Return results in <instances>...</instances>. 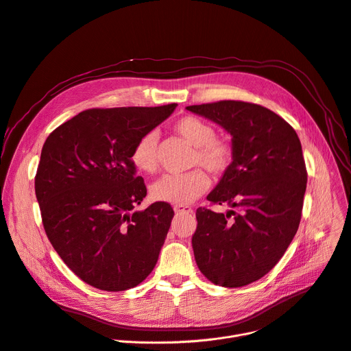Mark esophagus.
<instances>
[{"mask_svg": "<svg viewBox=\"0 0 351 351\" xmlns=\"http://www.w3.org/2000/svg\"><path fill=\"white\" fill-rule=\"evenodd\" d=\"M173 210L176 214H192L193 213L192 207H187V206H175Z\"/></svg>", "mask_w": 351, "mask_h": 351, "instance_id": "34e87169", "label": "esophagus"}]
</instances>
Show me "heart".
<instances>
[{
	"instance_id": "1",
	"label": "heart",
	"mask_w": 351,
	"mask_h": 351,
	"mask_svg": "<svg viewBox=\"0 0 351 351\" xmlns=\"http://www.w3.org/2000/svg\"><path fill=\"white\" fill-rule=\"evenodd\" d=\"M173 130L196 148L193 165H202L213 173L226 172L234 158V148L228 140L215 138L214 127L195 116H184L175 121ZM158 134L145 133L134 144L130 159L133 165L145 173H152L158 168L156 158ZM210 178L202 169L183 175H165L151 186L155 200L184 206L193 203L210 187Z\"/></svg>"
}]
</instances>
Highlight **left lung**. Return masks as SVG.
<instances>
[{
    "label": "left lung",
    "mask_w": 351,
    "mask_h": 351,
    "mask_svg": "<svg viewBox=\"0 0 351 351\" xmlns=\"http://www.w3.org/2000/svg\"><path fill=\"white\" fill-rule=\"evenodd\" d=\"M186 109L221 125L234 148L230 168L207 200L237 211L197 208L196 263L217 285H247L277 265L297 234L306 189L300 138L261 105L221 101Z\"/></svg>",
    "instance_id": "8db88e82"
}]
</instances>
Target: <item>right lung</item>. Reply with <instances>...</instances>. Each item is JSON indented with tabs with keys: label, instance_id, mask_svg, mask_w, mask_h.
<instances>
[{
	"label": "right lung",
	"instance_id": "add662e5",
	"mask_svg": "<svg viewBox=\"0 0 351 351\" xmlns=\"http://www.w3.org/2000/svg\"><path fill=\"white\" fill-rule=\"evenodd\" d=\"M176 106L84 110L42 148L35 192L45 231L62 262L95 289H133L156 265L175 213L164 202L133 211L147 187L130 155Z\"/></svg>",
	"mask_w": 351,
	"mask_h": 351
}]
</instances>
